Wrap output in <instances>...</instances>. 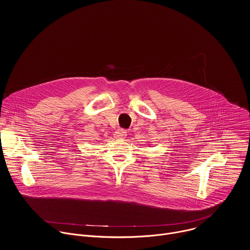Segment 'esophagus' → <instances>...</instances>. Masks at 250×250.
Segmentation results:
<instances>
[{
	"label": "esophagus",
	"instance_id": "1",
	"mask_svg": "<svg viewBox=\"0 0 250 250\" xmlns=\"http://www.w3.org/2000/svg\"><path fill=\"white\" fill-rule=\"evenodd\" d=\"M126 134H127L126 131L125 129H123V128L118 129V131H116V133H115L116 137H119V138H124V137L126 136Z\"/></svg>",
	"mask_w": 250,
	"mask_h": 250
}]
</instances>
